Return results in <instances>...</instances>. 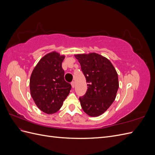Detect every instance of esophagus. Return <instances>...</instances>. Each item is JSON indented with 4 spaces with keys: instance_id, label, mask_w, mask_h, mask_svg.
Listing matches in <instances>:
<instances>
[{
    "instance_id": "obj_1",
    "label": "esophagus",
    "mask_w": 155,
    "mask_h": 155,
    "mask_svg": "<svg viewBox=\"0 0 155 155\" xmlns=\"http://www.w3.org/2000/svg\"><path fill=\"white\" fill-rule=\"evenodd\" d=\"M71 85H72V88H74V87H75V83H74V81H72L71 83Z\"/></svg>"
}]
</instances>
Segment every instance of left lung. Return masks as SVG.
<instances>
[{
	"instance_id": "8db88e82",
	"label": "left lung",
	"mask_w": 155,
	"mask_h": 155,
	"mask_svg": "<svg viewBox=\"0 0 155 155\" xmlns=\"http://www.w3.org/2000/svg\"><path fill=\"white\" fill-rule=\"evenodd\" d=\"M88 83L85 94L79 97L81 106L88 116L102 114L114 101L119 87L118 77L110 61L100 54H77Z\"/></svg>"
}]
</instances>
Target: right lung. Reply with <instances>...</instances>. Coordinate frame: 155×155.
Returning a JSON list of instances; mask_svg holds the SVG:
<instances>
[{"mask_svg":"<svg viewBox=\"0 0 155 155\" xmlns=\"http://www.w3.org/2000/svg\"><path fill=\"white\" fill-rule=\"evenodd\" d=\"M64 55L52 51L42 58L30 79L31 96L39 109L48 114L58 112L71 89L65 81L62 62Z\"/></svg>","mask_w":155,"mask_h":155,"instance_id":"add662e5","label":"right lung"}]
</instances>
